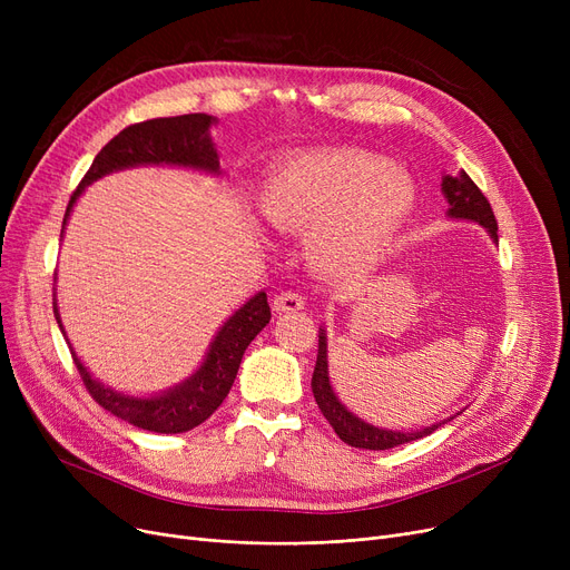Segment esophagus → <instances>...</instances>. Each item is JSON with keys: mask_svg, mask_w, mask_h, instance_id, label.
I'll list each match as a JSON object with an SVG mask.
<instances>
[{"mask_svg": "<svg viewBox=\"0 0 570 570\" xmlns=\"http://www.w3.org/2000/svg\"><path fill=\"white\" fill-rule=\"evenodd\" d=\"M273 307H275L277 312H286V314L301 312V309H305V295L295 293V291H284V293H279V295L275 297Z\"/></svg>", "mask_w": 570, "mask_h": 570, "instance_id": "34e87169", "label": "esophagus"}]
</instances>
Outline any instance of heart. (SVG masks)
<instances>
[{
  "label": "heart",
  "instance_id": "obj_1",
  "mask_svg": "<svg viewBox=\"0 0 570 570\" xmlns=\"http://www.w3.org/2000/svg\"><path fill=\"white\" fill-rule=\"evenodd\" d=\"M413 179L367 149H325L282 161L261 185L263 217L312 235V258L335 277L363 275L415 209Z\"/></svg>",
  "mask_w": 570,
  "mask_h": 570
}]
</instances>
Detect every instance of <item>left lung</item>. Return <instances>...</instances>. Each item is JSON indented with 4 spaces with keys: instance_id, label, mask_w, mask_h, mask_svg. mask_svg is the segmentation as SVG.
Wrapping results in <instances>:
<instances>
[{
    "instance_id": "obj_1",
    "label": "left lung",
    "mask_w": 570,
    "mask_h": 570,
    "mask_svg": "<svg viewBox=\"0 0 570 570\" xmlns=\"http://www.w3.org/2000/svg\"><path fill=\"white\" fill-rule=\"evenodd\" d=\"M448 203V215L455 219H471L478 222L481 226H485L490 230V235L494 239H499L497 235V219L492 213L490 200L483 196V191L475 187L473 179L460 170L455 177L445 175L443 185H441ZM312 393L316 397V404L321 409V413L325 415V421L333 425V430L337 432V436L353 445V448H367V451H387V448H395L402 443H411L415 439H423L428 434H432L439 425L425 428L421 432H395V430H379L361 417H355L351 411H346V406L335 397L333 387H331V379H327V357H325V333L321 331L318 335V355H316V367H314V376H312ZM460 415V413H458ZM453 421V417H451Z\"/></svg>"
}]
</instances>
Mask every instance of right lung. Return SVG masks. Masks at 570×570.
<instances>
[{
    "label": "right lung",
    "instance_id": "obj_1",
    "mask_svg": "<svg viewBox=\"0 0 570 570\" xmlns=\"http://www.w3.org/2000/svg\"><path fill=\"white\" fill-rule=\"evenodd\" d=\"M213 122V115L189 112L177 117L145 119V122L131 125L119 131L112 140H108L101 147V153L95 157L92 166H89V170L80 179L78 189L73 191L67 205L65 224L82 189L112 170H122L140 164H170L217 173L219 157L213 138L207 136V129ZM52 309L59 323V331H62V321H59L57 307L52 305ZM267 323L269 305L267 295L261 291L245 307H239L224 323L213 346H209L205 363L194 376H189L185 383L175 385L173 391L147 400L115 393L110 387L101 385L99 381L89 376L76 353L73 363L87 387V393L95 397L99 406H104L117 417H122V421L131 423L134 428L159 434H179L198 428L219 409V404L226 400L230 391L247 346Z\"/></svg>",
    "mask_w": 570,
    "mask_h": 570
}]
</instances>
